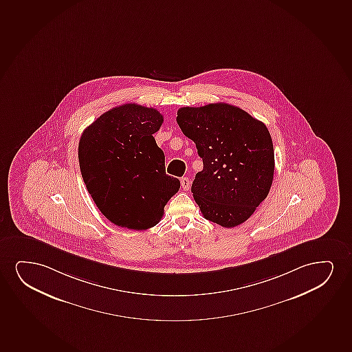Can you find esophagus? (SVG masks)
I'll return each instance as SVG.
<instances>
[{
    "instance_id": "obj_1",
    "label": "esophagus",
    "mask_w": 352,
    "mask_h": 352,
    "mask_svg": "<svg viewBox=\"0 0 352 352\" xmlns=\"http://www.w3.org/2000/svg\"><path fill=\"white\" fill-rule=\"evenodd\" d=\"M190 186H191V182H190V179H188V177H184V178H182V188H183V190L188 191V190H190Z\"/></svg>"
}]
</instances>
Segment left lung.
I'll use <instances>...</instances> for the list:
<instances>
[{"label": "left lung", "instance_id": "1", "mask_svg": "<svg viewBox=\"0 0 352 352\" xmlns=\"http://www.w3.org/2000/svg\"><path fill=\"white\" fill-rule=\"evenodd\" d=\"M177 122L203 160L191 188L201 214L226 228L243 223L274 180V144L266 125L224 102L182 107Z\"/></svg>", "mask_w": 352, "mask_h": 352}]
</instances>
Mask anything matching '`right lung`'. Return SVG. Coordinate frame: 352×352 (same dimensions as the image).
Masks as SVG:
<instances>
[{"label":"right lung","instance_id":"1","mask_svg":"<svg viewBox=\"0 0 352 352\" xmlns=\"http://www.w3.org/2000/svg\"><path fill=\"white\" fill-rule=\"evenodd\" d=\"M162 122L155 109L125 104L101 114L80 138L86 188L101 214L122 228L156 226L180 188L179 179L166 174L164 151L153 136Z\"/></svg>","mask_w":352,"mask_h":352}]
</instances>
